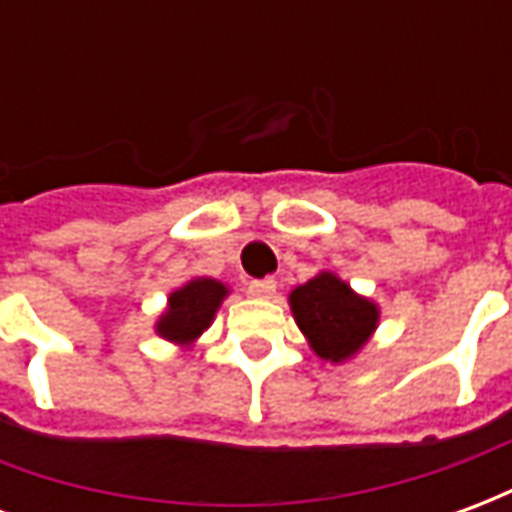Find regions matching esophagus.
I'll return each instance as SVG.
<instances>
[{
  "label": "esophagus",
  "instance_id": "esophagus-1",
  "mask_svg": "<svg viewBox=\"0 0 512 512\" xmlns=\"http://www.w3.org/2000/svg\"><path fill=\"white\" fill-rule=\"evenodd\" d=\"M277 293V279H252L249 282V296L255 299H271Z\"/></svg>",
  "mask_w": 512,
  "mask_h": 512
}]
</instances>
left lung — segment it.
<instances>
[{
    "instance_id": "left-lung-1",
    "label": "left lung",
    "mask_w": 512,
    "mask_h": 512,
    "mask_svg": "<svg viewBox=\"0 0 512 512\" xmlns=\"http://www.w3.org/2000/svg\"><path fill=\"white\" fill-rule=\"evenodd\" d=\"M290 310L312 351L334 365L359 354L378 326L376 304L332 271H321L293 290Z\"/></svg>"
}]
</instances>
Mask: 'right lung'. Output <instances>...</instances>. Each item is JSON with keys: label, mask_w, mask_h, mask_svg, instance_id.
<instances>
[{"label": "right lung", "mask_w": 512, "mask_h": 512, "mask_svg": "<svg viewBox=\"0 0 512 512\" xmlns=\"http://www.w3.org/2000/svg\"><path fill=\"white\" fill-rule=\"evenodd\" d=\"M227 293L230 290L219 279H191L183 288L169 293L167 310L161 312V318L156 323V334L169 340V343L189 348L211 326L213 315L222 307Z\"/></svg>", "instance_id": "right-lung-1"}]
</instances>
